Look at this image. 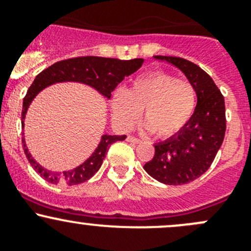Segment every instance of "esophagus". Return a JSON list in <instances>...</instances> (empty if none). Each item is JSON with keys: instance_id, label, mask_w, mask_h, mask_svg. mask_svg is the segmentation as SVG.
<instances>
[{"instance_id": "34e87169", "label": "esophagus", "mask_w": 251, "mask_h": 251, "mask_svg": "<svg viewBox=\"0 0 251 251\" xmlns=\"http://www.w3.org/2000/svg\"><path fill=\"white\" fill-rule=\"evenodd\" d=\"M126 140H128L129 143H133V144L140 143V140H139L138 138H135V136H128V138H126Z\"/></svg>"}]
</instances>
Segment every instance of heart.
<instances>
[{
    "label": "heart",
    "mask_w": 251,
    "mask_h": 251,
    "mask_svg": "<svg viewBox=\"0 0 251 251\" xmlns=\"http://www.w3.org/2000/svg\"><path fill=\"white\" fill-rule=\"evenodd\" d=\"M197 101L192 83L156 71L136 76L126 90H116L111 98V112L116 125L128 130L144 111L146 130L156 131L160 138H170L188 126Z\"/></svg>",
    "instance_id": "b5f03b06"
}]
</instances>
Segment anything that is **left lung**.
I'll return each mask as SVG.
<instances>
[{"mask_svg": "<svg viewBox=\"0 0 251 251\" xmlns=\"http://www.w3.org/2000/svg\"><path fill=\"white\" fill-rule=\"evenodd\" d=\"M153 58L182 71L197 90L198 102L192 120L183 130L153 145L155 155L144 165V170L163 184H187L209 170L222 145L226 133L225 99L212 78L193 62L171 56Z\"/></svg>", "mask_w": 251, "mask_h": 251, "instance_id": "left-lung-1", "label": "left lung"}]
</instances>
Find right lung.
<instances>
[{
    "label": "right lung",
    "mask_w": 251,
    "mask_h": 251,
    "mask_svg": "<svg viewBox=\"0 0 251 251\" xmlns=\"http://www.w3.org/2000/svg\"><path fill=\"white\" fill-rule=\"evenodd\" d=\"M143 58H134L130 61H121L116 58H105V57H76V58L64 59L57 63L52 64L49 68L38 74L35 80L28 89L25 98L23 100V111H22V126L24 128V120L28 112V108L34 99L36 98L40 91L46 89L47 86L56 83H66V81H74L81 83L95 89L99 94L110 100L111 93L116 89V86L134 72L138 71L143 64ZM126 138V135H108L103 134L90 157L84 161L80 166L73 168L71 171L63 172H52V171L44 168L40 163L36 162L31 153L26 148L25 139H22L23 150L25 152L26 158L30 162L31 167L49 183L52 184H67L75 185L90 179L99 170H100L102 161L105 158L108 148L116 141H122Z\"/></svg>",
    "instance_id": "right-lung-1"
}]
</instances>
